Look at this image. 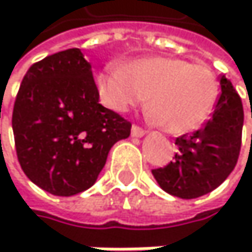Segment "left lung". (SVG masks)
I'll return each instance as SVG.
<instances>
[{
  "mask_svg": "<svg viewBox=\"0 0 252 252\" xmlns=\"http://www.w3.org/2000/svg\"><path fill=\"white\" fill-rule=\"evenodd\" d=\"M19 164L34 185L57 196L88 190L113 145L131 124L102 107L91 64L78 48L32 64L13 105Z\"/></svg>",
  "mask_w": 252,
  "mask_h": 252,
  "instance_id": "left-lung-1",
  "label": "left lung"
}]
</instances>
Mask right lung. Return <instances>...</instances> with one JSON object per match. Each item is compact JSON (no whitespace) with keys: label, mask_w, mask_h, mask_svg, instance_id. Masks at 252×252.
I'll return each instance as SVG.
<instances>
[{"label":"right lung","mask_w":252,"mask_h":252,"mask_svg":"<svg viewBox=\"0 0 252 252\" xmlns=\"http://www.w3.org/2000/svg\"><path fill=\"white\" fill-rule=\"evenodd\" d=\"M212 119L202 128L175 139L178 153L164 168L153 171L169 195L192 199L215 190L234 169L242 145L244 109L230 80L219 78Z\"/></svg>","instance_id":"obj_1"}]
</instances>
